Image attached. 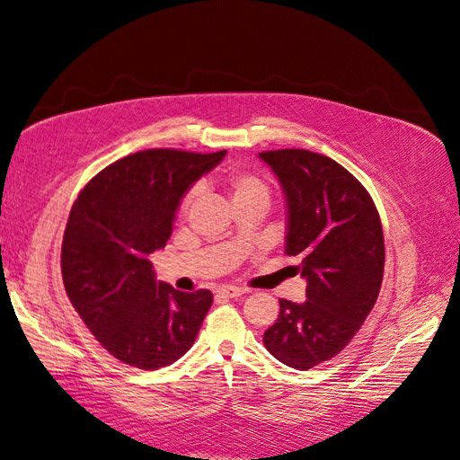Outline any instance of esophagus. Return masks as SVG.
<instances>
[{
	"label": "esophagus",
	"instance_id": "obj_1",
	"mask_svg": "<svg viewBox=\"0 0 460 460\" xmlns=\"http://www.w3.org/2000/svg\"><path fill=\"white\" fill-rule=\"evenodd\" d=\"M244 291H246V289L237 288V286H221V288H217V296H219V297L233 299V297H241Z\"/></svg>",
	"mask_w": 460,
	"mask_h": 460
}]
</instances>
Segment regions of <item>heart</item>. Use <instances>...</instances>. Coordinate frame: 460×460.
I'll return each mask as SVG.
<instances>
[{"mask_svg":"<svg viewBox=\"0 0 460 460\" xmlns=\"http://www.w3.org/2000/svg\"><path fill=\"white\" fill-rule=\"evenodd\" d=\"M221 182L227 188L233 204L241 202V199H252V198H261L268 202V196H270L268 184L261 179V176L251 172V171L241 169V167H229L221 172ZM194 194H196L194 188L184 194L182 202H181L182 211L190 206Z\"/></svg>","mask_w":460,"mask_h":460,"instance_id":"obj_1","label":"heart"}]
</instances>
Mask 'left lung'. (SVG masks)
I'll use <instances>...</instances> for the list:
<instances>
[{
    "label": "left lung",
    "instance_id": "1",
    "mask_svg": "<svg viewBox=\"0 0 460 460\" xmlns=\"http://www.w3.org/2000/svg\"><path fill=\"white\" fill-rule=\"evenodd\" d=\"M288 202L286 254L301 258L307 301L279 299L264 346L301 371L338 356L379 297L385 239L365 186L334 159L307 149L262 151Z\"/></svg>",
    "mask_w": 460,
    "mask_h": 460
}]
</instances>
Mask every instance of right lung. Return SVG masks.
I'll return each mask as SVG.
<instances>
[{
    "mask_svg": "<svg viewBox=\"0 0 460 460\" xmlns=\"http://www.w3.org/2000/svg\"><path fill=\"white\" fill-rule=\"evenodd\" d=\"M226 153L137 151L93 176L74 202L62 243L64 288L118 361L153 371L192 348L214 296L155 281L149 254L167 244L188 188Z\"/></svg>",
    "mask_w": 460,
    "mask_h": 460,
    "instance_id": "obj_1",
    "label": "right lung"
}]
</instances>
